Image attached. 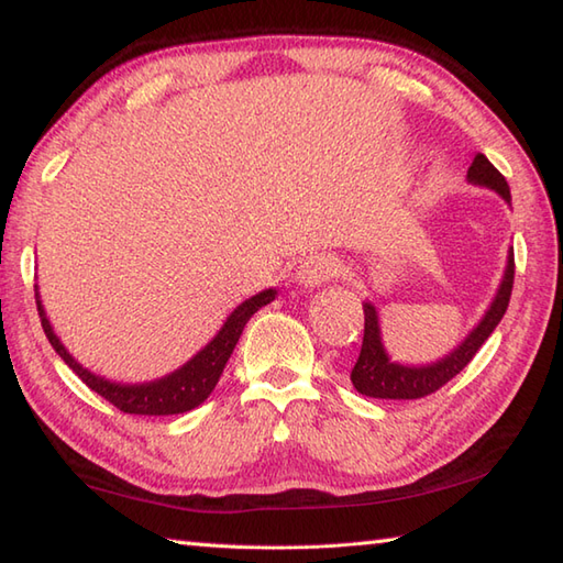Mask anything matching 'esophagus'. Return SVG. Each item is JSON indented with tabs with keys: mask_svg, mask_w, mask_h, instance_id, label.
Wrapping results in <instances>:
<instances>
[{
	"mask_svg": "<svg viewBox=\"0 0 563 563\" xmlns=\"http://www.w3.org/2000/svg\"><path fill=\"white\" fill-rule=\"evenodd\" d=\"M339 258H333L331 254H314L300 263V268L295 273V280L297 285H302V288H319L321 283H327L333 275H339Z\"/></svg>",
	"mask_w": 563,
	"mask_h": 563,
	"instance_id": "esophagus-1",
	"label": "esophagus"
}]
</instances>
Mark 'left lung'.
<instances>
[{
  "label": "left lung",
  "instance_id": "obj_1",
  "mask_svg": "<svg viewBox=\"0 0 563 563\" xmlns=\"http://www.w3.org/2000/svg\"><path fill=\"white\" fill-rule=\"evenodd\" d=\"M466 181L496 190V194L510 206L508 181L482 152L476 154L470 172H466ZM512 278H516V258H512V249H508L504 278H500L494 300L488 305L484 317L479 319V324L466 333V339L450 355L440 357L438 363L421 365V367L401 365L391 361L389 353L385 351V343H382L377 307L365 300L363 302L365 336H363L361 355H357V363L351 373L353 387L361 394H365V397H373V399H421V397H428V394L438 391L442 385H448L454 375H460L462 369L470 365L476 351L482 349L484 341L492 336L494 329L498 327V321L504 319L510 302V292H512Z\"/></svg>",
  "mask_w": 563,
  "mask_h": 563
}]
</instances>
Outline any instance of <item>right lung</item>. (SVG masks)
<instances>
[{
    "mask_svg": "<svg viewBox=\"0 0 563 563\" xmlns=\"http://www.w3.org/2000/svg\"><path fill=\"white\" fill-rule=\"evenodd\" d=\"M275 295H278V290L268 288V290H261L258 295L244 300L230 317H227L222 329L214 333L206 349H200L188 363L174 369V373L164 375L159 379H152V382L123 385V382H113V379H106L97 373H91V369H87L69 355L65 343L59 341L57 333L53 331L51 319H47L45 307L41 302L38 285H35V305H38L41 324H43L45 336H47V341H51L55 353L63 357V361L71 367V373L79 375V379L89 389L101 394V397L106 401H111L115 409H121L123 413H135V416L186 413L206 401L210 397V391L214 389V385H218L222 369H224L227 361H230V355L234 351L239 336H242L246 321L254 317L261 307L271 305L275 300Z\"/></svg>",
    "mask_w": 563,
    "mask_h": 563,
    "instance_id": "right-lung-1",
    "label": "right lung"
}]
</instances>
